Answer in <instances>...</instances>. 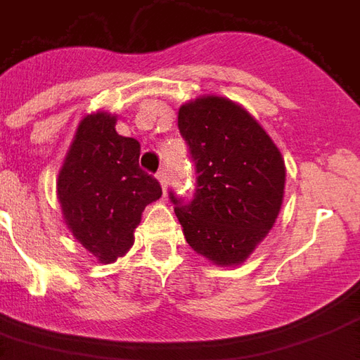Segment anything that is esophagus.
I'll return each instance as SVG.
<instances>
[{
    "instance_id": "obj_1",
    "label": "esophagus",
    "mask_w": 360,
    "mask_h": 360,
    "mask_svg": "<svg viewBox=\"0 0 360 360\" xmlns=\"http://www.w3.org/2000/svg\"><path fill=\"white\" fill-rule=\"evenodd\" d=\"M158 181H160V185H162V191H164V195L167 193V173L162 169V172H158Z\"/></svg>"
}]
</instances>
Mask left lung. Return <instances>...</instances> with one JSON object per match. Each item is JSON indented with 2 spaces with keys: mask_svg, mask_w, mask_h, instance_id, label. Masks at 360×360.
<instances>
[{
  "mask_svg": "<svg viewBox=\"0 0 360 360\" xmlns=\"http://www.w3.org/2000/svg\"><path fill=\"white\" fill-rule=\"evenodd\" d=\"M196 165L188 204L173 193L191 249L216 266H239L264 241L283 204L285 162L262 125L224 96H200L177 113Z\"/></svg>",
  "mask_w": 360,
  "mask_h": 360,
  "instance_id": "obj_1",
  "label": "left lung"
}]
</instances>
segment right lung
Here are the masks:
<instances>
[{
  "instance_id": "1",
  "label": "right lung",
  "mask_w": 360,
  "mask_h": 360,
  "mask_svg": "<svg viewBox=\"0 0 360 360\" xmlns=\"http://www.w3.org/2000/svg\"><path fill=\"white\" fill-rule=\"evenodd\" d=\"M115 123L110 111L84 115L58 177L67 227L100 264L127 255L144 208L162 196L160 183L139 167V141L117 134Z\"/></svg>"
}]
</instances>
